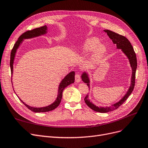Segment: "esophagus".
<instances>
[{
  "instance_id": "34e87169",
  "label": "esophagus",
  "mask_w": 148,
  "mask_h": 148,
  "mask_svg": "<svg viewBox=\"0 0 148 148\" xmlns=\"http://www.w3.org/2000/svg\"><path fill=\"white\" fill-rule=\"evenodd\" d=\"M75 80L77 83L80 82L81 81V79H80V75L79 73H76L75 75Z\"/></svg>"
}]
</instances>
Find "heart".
Listing matches in <instances>:
<instances>
[{"instance_id":"1","label":"heart","mask_w":148,"mask_h":148,"mask_svg":"<svg viewBox=\"0 0 148 148\" xmlns=\"http://www.w3.org/2000/svg\"><path fill=\"white\" fill-rule=\"evenodd\" d=\"M99 40L97 38L92 37L87 40L81 47L83 52L88 53L94 51V54L96 57L102 56L105 52L106 48L102 45H99Z\"/></svg>"}]
</instances>
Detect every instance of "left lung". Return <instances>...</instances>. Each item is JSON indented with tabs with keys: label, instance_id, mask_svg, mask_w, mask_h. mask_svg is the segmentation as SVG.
Wrapping results in <instances>:
<instances>
[{
	"label": "left lung",
	"instance_id": "left-lung-1",
	"mask_svg": "<svg viewBox=\"0 0 148 148\" xmlns=\"http://www.w3.org/2000/svg\"><path fill=\"white\" fill-rule=\"evenodd\" d=\"M104 32L107 33V34L108 35L109 38H110L111 40H112L113 42L116 45L117 49H121L122 51L129 58L131 68L132 69V79H131V85L130 86L129 90L127 92V93L125 95V96L118 102L114 103L113 105H112L110 107H99L97 106H96L92 102H90L88 98V95H87L85 96L84 101L86 103V104L90 108H91L92 110L100 113H107L108 112H111L116 110V109H117L119 106H121L123 103L127 100L128 97L130 95L131 93H132V92L134 88L135 83V73L136 67H137V61H136V53L134 50V48L132 45H131V43L128 40L127 38L123 35L116 34V33L109 30H104ZM82 79L83 82H84L85 84H86L87 86H88V88H90V80L88 74L86 73H84L82 75Z\"/></svg>",
	"mask_w": 148,
	"mask_h": 148
}]
</instances>
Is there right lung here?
Returning <instances> with one entry per match:
<instances>
[{"label":"right lung","mask_w":148,"mask_h":148,"mask_svg":"<svg viewBox=\"0 0 148 148\" xmlns=\"http://www.w3.org/2000/svg\"><path fill=\"white\" fill-rule=\"evenodd\" d=\"M46 33H47V27H46V25H45V26H42L41 27H38V28L34 29L31 30L27 31V32H24V34H22L19 37L18 41H16V43L14 44V45L12 50V52H11V55H10V65L11 73H12V74H13V62H14L15 54H16V51H17V49L19 47L20 44L22 42V41H23L24 39H28V38H32L34 37L38 36H40L41 35L45 34H46ZM74 76H75V72L74 71H72V72L69 73L62 80V82H60L59 86H58V96H57V97L56 101L53 102L52 104L49 105L47 107H40V108L30 107V106H29L28 105H27L26 103H25L24 102H23V101L21 100V99H19L27 108L29 109V110H30L31 111L34 112H36V113L47 112L53 110L59 106L60 102H61L63 90L69 85L74 82Z\"/></svg>","instance_id":"1"}]
</instances>
